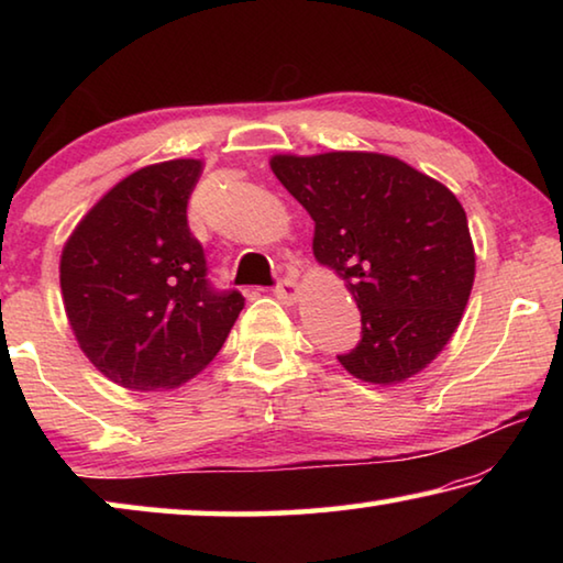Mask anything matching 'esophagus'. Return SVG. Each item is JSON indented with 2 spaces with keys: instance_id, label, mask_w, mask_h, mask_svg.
<instances>
[{
  "instance_id": "34e87169",
  "label": "esophagus",
  "mask_w": 563,
  "mask_h": 563,
  "mask_svg": "<svg viewBox=\"0 0 563 563\" xmlns=\"http://www.w3.org/2000/svg\"><path fill=\"white\" fill-rule=\"evenodd\" d=\"M275 295H278V298L285 300V302H295V300H298V295H300V288L292 278H283L278 285H275Z\"/></svg>"
}]
</instances>
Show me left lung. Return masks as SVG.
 Segmentation results:
<instances>
[{"instance_id":"left-lung-1","label":"left lung","mask_w":563,"mask_h":563,"mask_svg":"<svg viewBox=\"0 0 563 563\" xmlns=\"http://www.w3.org/2000/svg\"><path fill=\"white\" fill-rule=\"evenodd\" d=\"M271 168L316 221V261L345 280L360 308L362 340L340 365L383 387L422 373L454 335L474 285L456 196L373 151L278 154Z\"/></svg>"}]
</instances>
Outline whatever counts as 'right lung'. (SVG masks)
I'll list each match as a JSON object with an SVG mask.
<instances>
[{"mask_svg": "<svg viewBox=\"0 0 563 563\" xmlns=\"http://www.w3.org/2000/svg\"><path fill=\"white\" fill-rule=\"evenodd\" d=\"M203 161L176 158L119 180L64 243V310L84 355L136 393L188 383L241 316L238 290L218 292L186 208Z\"/></svg>", "mask_w": 563, "mask_h": 563, "instance_id": "obj_1", "label": "right lung"}]
</instances>
